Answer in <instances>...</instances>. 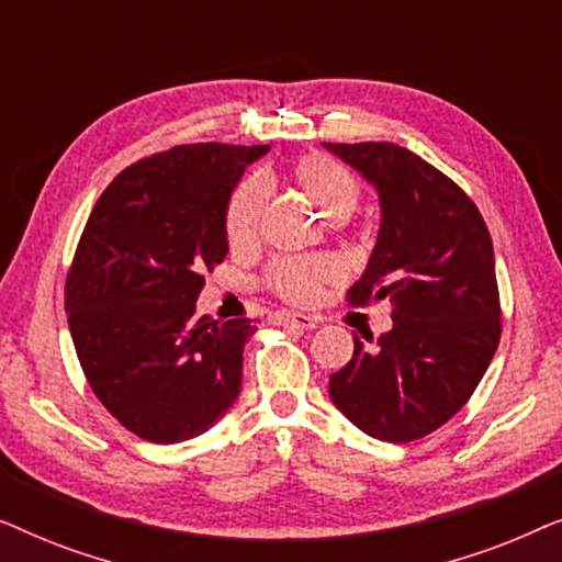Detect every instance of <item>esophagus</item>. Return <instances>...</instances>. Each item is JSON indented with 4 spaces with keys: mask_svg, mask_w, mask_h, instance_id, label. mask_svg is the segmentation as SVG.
Here are the masks:
<instances>
[{
    "mask_svg": "<svg viewBox=\"0 0 562 562\" xmlns=\"http://www.w3.org/2000/svg\"><path fill=\"white\" fill-rule=\"evenodd\" d=\"M276 325L281 327H294V329H314L317 327V319L310 317V314H299V312H279L273 317Z\"/></svg>",
    "mask_w": 562,
    "mask_h": 562,
    "instance_id": "obj_1",
    "label": "esophagus"
}]
</instances>
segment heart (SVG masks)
Segmentation results:
<instances>
[{
  "label": "heart",
  "instance_id": "b5f03b06",
  "mask_svg": "<svg viewBox=\"0 0 562 562\" xmlns=\"http://www.w3.org/2000/svg\"><path fill=\"white\" fill-rule=\"evenodd\" d=\"M291 179L327 220H348L360 202V181L348 166L325 153H310L291 166ZM268 199L263 179L245 181L227 210V237L233 245H248L258 233ZM340 276L329 258H286L271 266L268 283L276 294L294 304H310L322 283Z\"/></svg>",
  "mask_w": 562,
  "mask_h": 562
}]
</instances>
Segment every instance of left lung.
Here are the masks:
<instances>
[{
	"label": "left lung",
	"mask_w": 562,
	"mask_h": 562,
	"mask_svg": "<svg viewBox=\"0 0 562 562\" xmlns=\"http://www.w3.org/2000/svg\"><path fill=\"white\" fill-rule=\"evenodd\" d=\"M379 194L381 227L352 304L394 302V327L352 335L333 404L383 442L419 440L465 406L498 348L494 245L456 181L394 143H322Z\"/></svg>",
	"instance_id": "left-lung-1"
}]
</instances>
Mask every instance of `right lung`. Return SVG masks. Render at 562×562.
Returning a JSON list of instances; mask_svg holds the SVG:
<instances>
[{"mask_svg":"<svg viewBox=\"0 0 562 562\" xmlns=\"http://www.w3.org/2000/svg\"><path fill=\"white\" fill-rule=\"evenodd\" d=\"M268 145H179L125 168L97 199L66 279L76 356L130 432L204 435L243 386L250 319L199 317L204 271L227 256V210Z\"/></svg>","mask_w":562,"mask_h":562,"instance_id":"1","label":"right lung"}]
</instances>
